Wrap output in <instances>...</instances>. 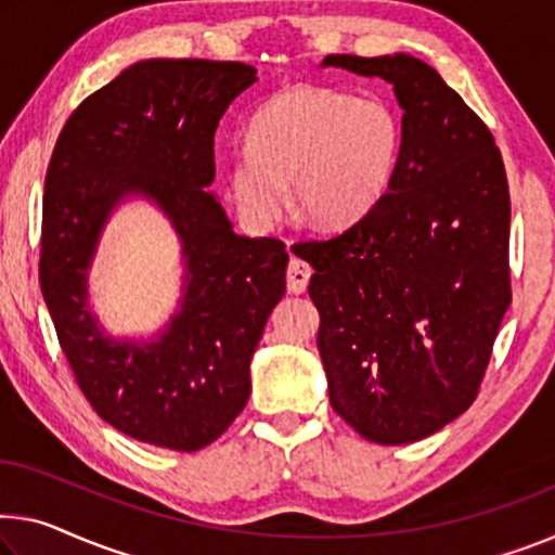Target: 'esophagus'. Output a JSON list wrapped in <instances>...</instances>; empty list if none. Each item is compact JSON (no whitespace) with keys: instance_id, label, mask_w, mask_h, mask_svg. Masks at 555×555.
<instances>
[{"instance_id":"34e87169","label":"esophagus","mask_w":555,"mask_h":555,"mask_svg":"<svg viewBox=\"0 0 555 555\" xmlns=\"http://www.w3.org/2000/svg\"><path fill=\"white\" fill-rule=\"evenodd\" d=\"M310 275H312V268L307 266L305 260L300 258H293L287 262V289L289 293L300 295L307 289V283H310Z\"/></svg>"}]
</instances>
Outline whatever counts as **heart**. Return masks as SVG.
<instances>
[{
    "mask_svg": "<svg viewBox=\"0 0 555 555\" xmlns=\"http://www.w3.org/2000/svg\"><path fill=\"white\" fill-rule=\"evenodd\" d=\"M402 151V121L385 99L295 83L255 111L245 153L230 160V193L258 228L287 210L285 189L307 223L354 225L387 193Z\"/></svg>",
    "mask_w": 555,
    "mask_h": 555,
    "instance_id": "obj_1",
    "label": "heart"
}]
</instances>
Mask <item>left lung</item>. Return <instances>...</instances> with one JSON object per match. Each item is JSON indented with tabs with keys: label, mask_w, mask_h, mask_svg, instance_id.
I'll return each instance as SVG.
<instances>
[{
	"label": "left lung",
	"mask_w": 555,
	"mask_h": 555,
	"mask_svg": "<svg viewBox=\"0 0 555 555\" xmlns=\"http://www.w3.org/2000/svg\"><path fill=\"white\" fill-rule=\"evenodd\" d=\"M395 87L402 151L362 220L297 255L314 268L332 409L374 444H409L474 404L511 305L501 151L444 79L409 54H330Z\"/></svg>",
	"instance_id": "left-lung-1"
}]
</instances>
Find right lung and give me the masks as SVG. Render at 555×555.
I'll use <instances>...</instances> for the list:
<instances>
[{"label": "right lung", "instance_id": "1", "mask_svg": "<svg viewBox=\"0 0 555 555\" xmlns=\"http://www.w3.org/2000/svg\"><path fill=\"white\" fill-rule=\"evenodd\" d=\"M255 66L149 59L93 91L64 124L41 206V295L76 385L118 431L173 451L216 441L250 397V357L285 295V243L233 233L216 195L218 121ZM141 192L182 235V312L153 344H116L86 302L100 230Z\"/></svg>", "mask_w": 555, "mask_h": 555}]
</instances>
